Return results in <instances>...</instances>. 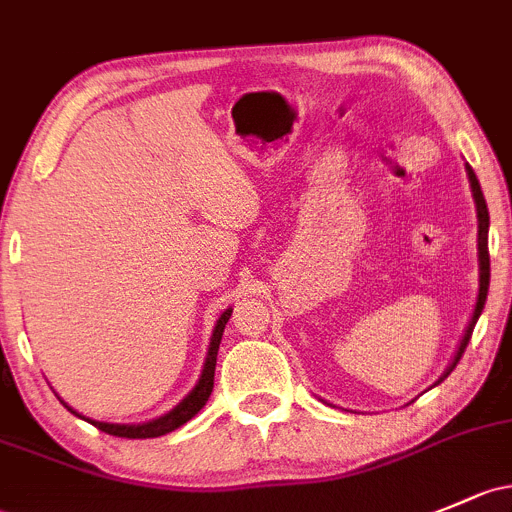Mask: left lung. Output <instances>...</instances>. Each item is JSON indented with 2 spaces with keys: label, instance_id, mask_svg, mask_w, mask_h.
Wrapping results in <instances>:
<instances>
[{
  "label": "left lung",
  "instance_id": "1",
  "mask_svg": "<svg viewBox=\"0 0 512 512\" xmlns=\"http://www.w3.org/2000/svg\"><path fill=\"white\" fill-rule=\"evenodd\" d=\"M466 166V176H469V186H471V196H473V203H476V220H478V294H476V304H473V314L469 319V326H466L464 336H461L459 341V348H456L454 358H451V363L446 365V370L441 373V378L437 380L434 385H439L441 380L449 378L451 370L456 368V363L461 360V355H464L466 346H469L471 341V333H473V326H476L478 316H481L483 306H486V297H488V284H491V257H488V223H491V218H488V206H486V198H483V191H481V184H478L476 174H473V169L469 164Z\"/></svg>",
  "mask_w": 512,
  "mask_h": 512
}]
</instances>
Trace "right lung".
<instances>
[{
  "instance_id": "1",
  "label": "right lung",
  "mask_w": 512,
  "mask_h": 512,
  "mask_svg": "<svg viewBox=\"0 0 512 512\" xmlns=\"http://www.w3.org/2000/svg\"><path fill=\"white\" fill-rule=\"evenodd\" d=\"M230 314H233V309H225L223 314L218 316V321H215V328H213V336H211V346H208V353H206V363H203V370H201V378H198V383L193 385V390L188 392L184 400L179 402L176 407H171L169 412L161 414L157 419H149V422H142V424H112V422H98V419H90V417H83L80 412H75L68 402H63L61 397L58 400L63 402V407H66L68 412H73L75 417L85 419V422H90L93 427H98L100 432L105 434H112V437H127V439H152V437H164V434L174 432V429L184 427L188 419L196 417L198 412L203 410V405L208 402V397H211L213 392V375H215V360H218V346H220V338H223V328L228 324Z\"/></svg>"
}]
</instances>
